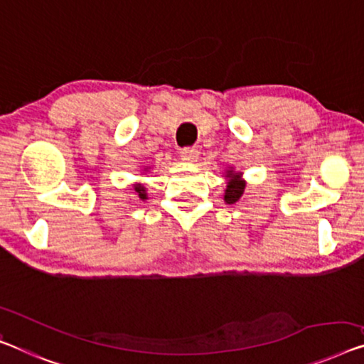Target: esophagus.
<instances>
[{
    "label": "esophagus",
    "mask_w": 364,
    "mask_h": 364,
    "mask_svg": "<svg viewBox=\"0 0 364 364\" xmlns=\"http://www.w3.org/2000/svg\"><path fill=\"white\" fill-rule=\"evenodd\" d=\"M180 155H181V159L184 161H196V159H198V149L184 147V149H181Z\"/></svg>",
    "instance_id": "34e87169"
}]
</instances>
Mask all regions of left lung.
Returning <instances> with one entry per match:
<instances>
[{
    "label": "left lung",
    "mask_w": 364,
    "mask_h": 364,
    "mask_svg": "<svg viewBox=\"0 0 364 364\" xmlns=\"http://www.w3.org/2000/svg\"><path fill=\"white\" fill-rule=\"evenodd\" d=\"M227 178H230V181L227 184L224 199L225 203L234 204L242 198L243 189H245V183L240 181V175H237V173H232V171H227Z\"/></svg>",
    "instance_id": "obj_1"
}]
</instances>
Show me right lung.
Masks as SVG:
<instances>
[{
  "mask_svg": "<svg viewBox=\"0 0 364 364\" xmlns=\"http://www.w3.org/2000/svg\"><path fill=\"white\" fill-rule=\"evenodd\" d=\"M135 191L139 193V198L140 199H147V193H145V188L142 186V184H135Z\"/></svg>",
  "mask_w": 364,
  "mask_h": 364,
  "instance_id": "1",
  "label": "right lung"
}]
</instances>
